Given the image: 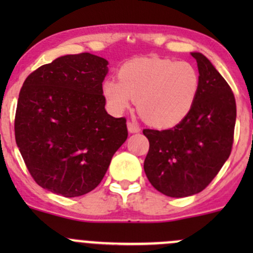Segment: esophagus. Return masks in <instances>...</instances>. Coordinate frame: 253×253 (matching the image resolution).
I'll return each instance as SVG.
<instances>
[{"label":"esophagus","instance_id":"34e87169","mask_svg":"<svg viewBox=\"0 0 253 253\" xmlns=\"http://www.w3.org/2000/svg\"><path fill=\"white\" fill-rule=\"evenodd\" d=\"M127 128H128L129 133H137V132L141 131L138 125H137L136 122H131V121L127 122Z\"/></svg>","mask_w":253,"mask_h":253}]
</instances>
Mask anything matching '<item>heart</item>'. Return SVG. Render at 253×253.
<instances>
[{
    "label": "heart",
    "instance_id": "heart-1",
    "mask_svg": "<svg viewBox=\"0 0 253 253\" xmlns=\"http://www.w3.org/2000/svg\"><path fill=\"white\" fill-rule=\"evenodd\" d=\"M120 81L108 78L103 94L114 112H122L138 101L143 119L158 128L180 124L191 110L200 91L197 70L185 61L157 56L139 57L125 63Z\"/></svg>",
    "mask_w": 253,
    "mask_h": 253
}]
</instances>
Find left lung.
Listing matches in <instances>:
<instances>
[{
  "label": "left lung",
  "mask_w": 253,
  "mask_h": 253,
  "mask_svg": "<svg viewBox=\"0 0 253 253\" xmlns=\"http://www.w3.org/2000/svg\"><path fill=\"white\" fill-rule=\"evenodd\" d=\"M201 85L190 114L170 129H143L149 141L144 172L153 187L169 197L203 191L228 160L234 142L236 103L226 81L201 52Z\"/></svg>",
  "instance_id": "obj_1"
}]
</instances>
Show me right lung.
I'll return each instance as SVG.
<instances>
[{"label": "right lung", "mask_w": 253, "mask_h": 253, "mask_svg": "<svg viewBox=\"0 0 253 253\" xmlns=\"http://www.w3.org/2000/svg\"><path fill=\"white\" fill-rule=\"evenodd\" d=\"M109 62L66 55L30 73L18 98L14 133L35 182L63 197L93 191L127 139L126 119L105 110Z\"/></svg>", "instance_id": "obj_1"}]
</instances>
